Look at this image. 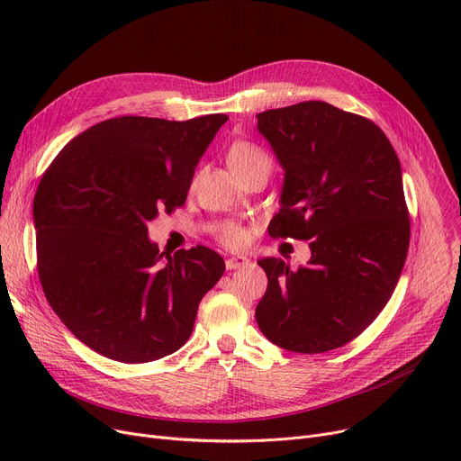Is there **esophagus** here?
<instances>
[{
  "label": "esophagus",
  "instance_id": "1",
  "mask_svg": "<svg viewBox=\"0 0 461 461\" xmlns=\"http://www.w3.org/2000/svg\"><path fill=\"white\" fill-rule=\"evenodd\" d=\"M249 263H250V259L245 258V256H230L226 259V269L235 271V269H240V267H247Z\"/></svg>",
  "mask_w": 461,
  "mask_h": 461
}]
</instances>
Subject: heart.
I'll return each instance as SVG.
<instances>
[{
	"label": "heart",
	"instance_id": "b5f03b06",
	"mask_svg": "<svg viewBox=\"0 0 461 461\" xmlns=\"http://www.w3.org/2000/svg\"><path fill=\"white\" fill-rule=\"evenodd\" d=\"M258 162H269V158L261 149H258L256 145H250L245 141H239V143L231 145V149L228 153V164H230L233 174L243 172V169H247ZM218 237H221V240L226 247L237 249L245 243L247 233L243 228H239L235 224H228V226L221 228Z\"/></svg>",
	"mask_w": 461,
	"mask_h": 461
}]
</instances>
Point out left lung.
Listing matches in <instances>:
<instances>
[{
	"mask_svg": "<svg viewBox=\"0 0 461 461\" xmlns=\"http://www.w3.org/2000/svg\"><path fill=\"white\" fill-rule=\"evenodd\" d=\"M284 169L273 237L310 239L306 267L258 261L267 292L256 321L267 340L295 353L351 342L389 303L409 249L402 166L370 119L323 101L256 115Z\"/></svg>",
	"mask_w": 461,
	"mask_h": 461,
	"instance_id": "left-lung-1",
	"label": "left lung"
}]
</instances>
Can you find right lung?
I'll list each match as a JSON object with an SVG mask.
<instances>
[{"mask_svg":"<svg viewBox=\"0 0 461 461\" xmlns=\"http://www.w3.org/2000/svg\"><path fill=\"white\" fill-rule=\"evenodd\" d=\"M228 121L115 117L72 138L33 200L42 292L80 342L138 365L177 351L226 265L207 247L158 250L148 222L185 203Z\"/></svg>","mask_w":461,"mask_h":461,"instance_id":"1","label":"right lung"}]
</instances>
